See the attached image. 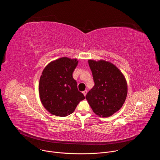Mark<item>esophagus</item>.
<instances>
[{
    "instance_id": "obj_1",
    "label": "esophagus",
    "mask_w": 160,
    "mask_h": 160,
    "mask_svg": "<svg viewBox=\"0 0 160 160\" xmlns=\"http://www.w3.org/2000/svg\"><path fill=\"white\" fill-rule=\"evenodd\" d=\"M87 90H85L84 91H83V94L84 96H85L87 95Z\"/></svg>"
}]
</instances>
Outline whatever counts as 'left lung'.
Masks as SVG:
<instances>
[{"label":"left lung","mask_w":160,"mask_h":160,"mask_svg":"<svg viewBox=\"0 0 160 160\" xmlns=\"http://www.w3.org/2000/svg\"><path fill=\"white\" fill-rule=\"evenodd\" d=\"M94 85L85 98L93 111L108 117L118 111L127 95V84L121 72L112 63L88 60Z\"/></svg>","instance_id":"1"}]
</instances>
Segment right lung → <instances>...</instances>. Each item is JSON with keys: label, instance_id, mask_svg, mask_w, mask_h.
<instances>
[{"label": "right lung", "instance_id": "right-lung-1", "mask_svg": "<svg viewBox=\"0 0 160 160\" xmlns=\"http://www.w3.org/2000/svg\"><path fill=\"white\" fill-rule=\"evenodd\" d=\"M77 64V59L59 58L50 62L42 73L40 98L44 108L54 115L62 117L70 115L85 99L72 76Z\"/></svg>", "mask_w": 160, "mask_h": 160}]
</instances>
